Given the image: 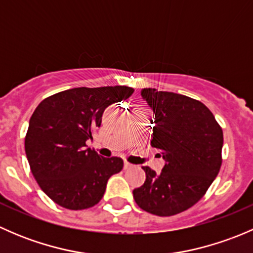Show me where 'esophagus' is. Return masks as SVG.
I'll return each instance as SVG.
<instances>
[{
    "instance_id": "1",
    "label": "esophagus",
    "mask_w": 253,
    "mask_h": 253,
    "mask_svg": "<svg viewBox=\"0 0 253 253\" xmlns=\"http://www.w3.org/2000/svg\"><path fill=\"white\" fill-rule=\"evenodd\" d=\"M134 165H132L131 163H128V162H125V164H124V168H125V170H128V169H132V168H133Z\"/></svg>"
}]
</instances>
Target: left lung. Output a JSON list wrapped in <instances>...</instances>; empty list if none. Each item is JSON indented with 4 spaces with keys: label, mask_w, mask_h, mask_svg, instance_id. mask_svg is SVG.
Wrapping results in <instances>:
<instances>
[{
    "label": "left lung",
    "mask_w": 253,
    "mask_h": 253,
    "mask_svg": "<svg viewBox=\"0 0 253 253\" xmlns=\"http://www.w3.org/2000/svg\"><path fill=\"white\" fill-rule=\"evenodd\" d=\"M142 96L155 112L152 147L167 160L157 174L149 167L144 183L133 190L139 208L170 216L195 206L220 170L223 129L200 100L157 89H143Z\"/></svg>",
    "instance_id": "left-lung-1"
}]
</instances>
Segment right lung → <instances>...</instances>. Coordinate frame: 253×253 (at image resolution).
I'll use <instances>...</instances> for the list:
<instances>
[{
    "label": "right lung",
    "mask_w": 253,
    "mask_h": 253,
    "mask_svg": "<svg viewBox=\"0 0 253 253\" xmlns=\"http://www.w3.org/2000/svg\"><path fill=\"white\" fill-rule=\"evenodd\" d=\"M134 89L125 85L68 89L47 96L33 112L25 134L32 174L58 206L81 211L98 205L111 175L124 168L119 157L103 158L85 149L109 105L126 100Z\"/></svg>",
    "instance_id": "right-lung-1"
}]
</instances>
